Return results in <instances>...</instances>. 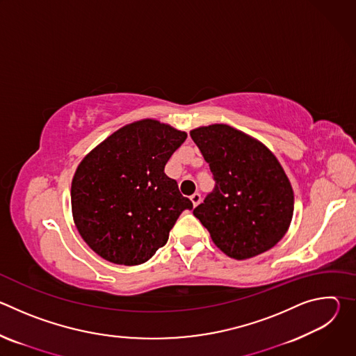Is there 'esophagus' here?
<instances>
[{
    "label": "esophagus",
    "mask_w": 356,
    "mask_h": 356,
    "mask_svg": "<svg viewBox=\"0 0 356 356\" xmlns=\"http://www.w3.org/2000/svg\"><path fill=\"white\" fill-rule=\"evenodd\" d=\"M191 201H193V204L194 206H198L200 204V202H201V194L198 193V191H195L194 194H191Z\"/></svg>",
    "instance_id": "34e87169"
}]
</instances>
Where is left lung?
Returning <instances> with one entry per match:
<instances>
[{"label":"left lung","mask_w":356,"mask_h":356,"mask_svg":"<svg viewBox=\"0 0 356 356\" xmlns=\"http://www.w3.org/2000/svg\"><path fill=\"white\" fill-rule=\"evenodd\" d=\"M210 166L214 188L193 211L214 243L234 259L273 248L286 234L294 209L290 181L272 152L228 125L190 132Z\"/></svg>","instance_id":"1"}]
</instances>
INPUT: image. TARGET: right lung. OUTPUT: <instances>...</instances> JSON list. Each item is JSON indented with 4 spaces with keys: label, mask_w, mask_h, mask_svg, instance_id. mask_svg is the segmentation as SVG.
Listing matches in <instances>:
<instances>
[{
    "label": "right lung",
    "mask_w": 356,
    "mask_h": 356,
    "mask_svg": "<svg viewBox=\"0 0 356 356\" xmlns=\"http://www.w3.org/2000/svg\"><path fill=\"white\" fill-rule=\"evenodd\" d=\"M187 134L155 120L129 124L98 145L72 181V210L86 243L108 262L140 265L166 245L193 202L165 166Z\"/></svg>",
    "instance_id": "add662e5"
}]
</instances>
